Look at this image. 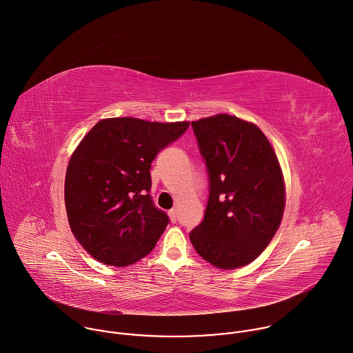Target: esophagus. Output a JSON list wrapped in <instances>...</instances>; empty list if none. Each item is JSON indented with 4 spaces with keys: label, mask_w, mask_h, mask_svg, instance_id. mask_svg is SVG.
Segmentation results:
<instances>
[{
    "label": "esophagus",
    "mask_w": 353,
    "mask_h": 353,
    "mask_svg": "<svg viewBox=\"0 0 353 353\" xmlns=\"http://www.w3.org/2000/svg\"><path fill=\"white\" fill-rule=\"evenodd\" d=\"M168 215H170V218H171V221H172L174 223L178 221V214H176V210H170V211H168Z\"/></svg>",
    "instance_id": "obj_1"
}]
</instances>
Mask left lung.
I'll list each match as a JSON object with an SVG mask.
<instances>
[{"mask_svg": "<svg viewBox=\"0 0 353 353\" xmlns=\"http://www.w3.org/2000/svg\"><path fill=\"white\" fill-rule=\"evenodd\" d=\"M208 175L204 219L189 237L210 263L234 269L270 243L284 211L279 160L262 131L229 114L192 123Z\"/></svg>", "mask_w": 353, "mask_h": 353, "instance_id": "left-lung-1", "label": "left lung"}]
</instances>
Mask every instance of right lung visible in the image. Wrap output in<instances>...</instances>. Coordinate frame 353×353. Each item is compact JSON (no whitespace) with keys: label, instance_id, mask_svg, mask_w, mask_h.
<instances>
[{"label":"right lung","instance_id":"1","mask_svg":"<svg viewBox=\"0 0 353 353\" xmlns=\"http://www.w3.org/2000/svg\"><path fill=\"white\" fill-rule=\"evenodd\" d=\"M188 128L108 119L81 141L69 161L65 203L73 234L95 259L127 266L154 248L170 218L150 196L152 161Z\"/></svg>","mask_w":353,"mask_h":353}]
</instances>
